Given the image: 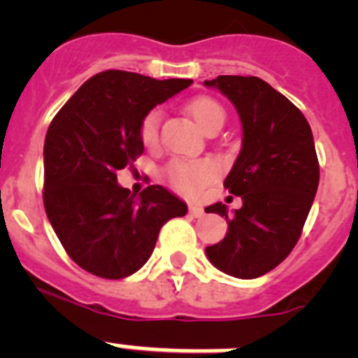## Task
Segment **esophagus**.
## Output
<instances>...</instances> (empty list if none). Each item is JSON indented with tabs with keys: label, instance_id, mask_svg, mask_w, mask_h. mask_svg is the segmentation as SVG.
Masks as SVG:
<instances>
[{
	"label": "esophagus",
	"instance_id": "34e87169",
	"mask_svg": "<svg viewBox=\"0 0 358 358\" xmlns=\"http://www.w3.org/2000/svg\"><path fill=\"white\" fill-rule=\"evenodd\" d=\"M189 213L194 215L195 218H201V217H204V208H201V206H189Z\"/></svg>",
	"mask_w": 358,
	"mask_h": 358
}]
</instances>
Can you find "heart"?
I'll use <instances>...</instances> for the list:
<instances>
[{"instance_id": "1", "label": "heart", "mask_w": 358, "mask_h": 358, "mask_svg": "<svg viewBox=\"0 0 358 358\" xmlns=\"http://www.w3.org/2000/svg\"><path fill=\"white\" fill-rule=\"evenodd\" d=\"M189 116L202 131L220 129L224 123V109L210 96L195 98L188 103ZM161 110L152 109L140 123V138L145 147H156L159 141ZM213 176V166L206 161L173 159L164 166V179L181 194H197Z\"/></svg>"}]
</instances>
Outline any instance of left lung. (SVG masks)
Masks as SVG:
<instances>
[{
    "label": "left lung",
    "mask_w": 358,
    "mask_h": 358,
    "mask_svg": "<svg viewBox=\"0 0 358 358\" xmlns=\"http://www.w3.org/2000/svg\"><path fill=\"white\" fill-rule=\"evenodd\" d=\"M204 85L229 98L243 131L224 181L242 208L233 217L222 202L206 208L227 220L226 236L206 256L218 271L252 280L278 267L301 236L319 185L314 136L301 110L262 78L220 75Z\"/></svg>",
    "instance_id": "obj_1"
}]
</instances>
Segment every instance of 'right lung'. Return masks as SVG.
Wrapping results in <instances>:
<instances>
[{
    "label": "right lung",
    "mask_w": 358,
    "mask_h": 358,
    "mask_svg": "<svg viewBox=\"0 0 358 358\" xmlns=\"http://www.w3.org/2000/svg\"><path fill=\"white\" fill-rule=\"evenodd\" d=\"M192 80L107 69L78 87L44 140V210L73 262L106 280L140 271L159 229L188 206L159 185L138 197L116 172L143 154L140 123Z\"/></svg>",
    "instance_id": "add662e5"
}]
</instances>
